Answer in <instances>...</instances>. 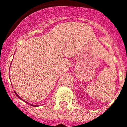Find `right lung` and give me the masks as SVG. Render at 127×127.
Masks as SVG:
<instances>
[{"mask_svg": "<svg viewBox=\"0 0 127 127\" xmlns=\"http://www.w3.org/2000/svg\"><path fill=\"white\" fill-rule=\"evenodd\" d=\"M14 93H15V94H16V96H17V97H18V98H20V99L22 100H23V101H24V102H26V103H27V104H29V103H28V102H27V101H25L24 100H23V99H22V98H21V97H20V96H19V95H18V94H16V92L15 91H14ZM30 105H32V106H37H37H38V105H33V104H30Z\"/></svg>", "mask_w": 127, "mask_h": 127, "instance_id": "right-lung-1", "label": "right lung"}]
</instances>
